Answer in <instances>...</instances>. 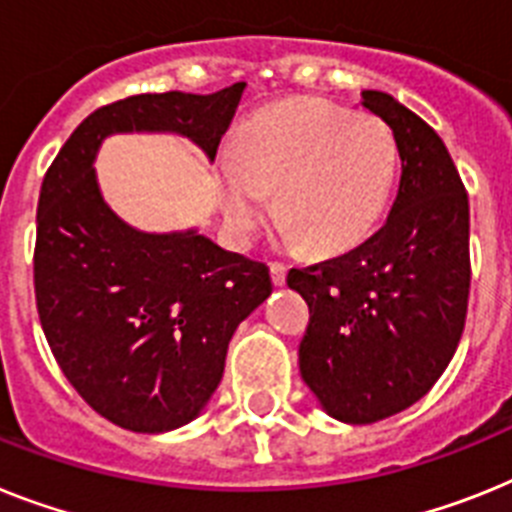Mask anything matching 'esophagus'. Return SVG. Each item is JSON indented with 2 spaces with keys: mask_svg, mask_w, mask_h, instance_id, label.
I'll return each instance as SVG.
<instances>
[{
  "mask_svg": "<svg viewBox=\"0 0 512 512\" xmlns=\"http://www.w3.org/2000/svg\"><path fill=\"white\" fill-rule=\"evenodd\" d=\"M286 265L283 263H270V276H273V283H276V286H283V283H286Z\"/></svg>",
  "mask_w": 512,
  "mask_h": 512,
  "instance_id": "esophagus-1",
  "label": "esophagus"
}]
</instances>
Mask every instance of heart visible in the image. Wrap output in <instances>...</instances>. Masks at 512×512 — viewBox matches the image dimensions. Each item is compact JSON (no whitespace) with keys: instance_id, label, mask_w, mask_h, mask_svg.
<instances>
[{"instance_id":"1","label":"heart","mask_w":512,"mask_h":512,"mask_svg":"<svg viewBox=\"0 0 512 512\" xmlns=\"http://www.w3.org/2000/svg\"><path fill=\"white\" fill-rule=\"evenodd\" d=\"M395 166V137L382 119L296 98L242 124L234 156L221 161L223 213L249 236L268 213V192H278L286 239L312 255H341L380 223Z\"/></svg>"}]
</instances>
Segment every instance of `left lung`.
<instances>
[{"instance_id":"left-lung-1","label":"left lung","mask_w":512,"mask_h":512,"mask_svg":"<svg viewBox=\"0 0 512 512\" xmlns=\"http://www.w3.org/2000/svg\"><path fill=\"white\" fill-rule=\"evenodd\" d=\"M362 106L388 124L401 156L388 221L286 278L309 304L302 380L346 424L380 422L429 393L458 349L471 283L468 195L445 143L382 90H362Z\"/></svg>"}]
</instances>
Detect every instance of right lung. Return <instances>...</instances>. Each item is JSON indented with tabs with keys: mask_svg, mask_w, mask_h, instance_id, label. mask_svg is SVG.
I'll return each mask as SVG.
<instances>
[{
	"mask_svg": "<svg viewBox=\"0 0 512 512\" xmlns=\"http://www.w3.org/2000/svg\"><path fill=\"white\" fill-rule=\"evenodd\" d=\"M244 83L210 96L143 93L101 106L41 184L33 283L51 354L90 409L132 432H169L208 406L239 322L273 291L268 265L197 229L148 234L109 208L93 163L119 132H171L216 158Z\"/></svg>",
	"mask_w": 512,
	"mask_h": 512,
	"instance_id": "add662e5",
	"label": "right lung"
}]
</instances>
